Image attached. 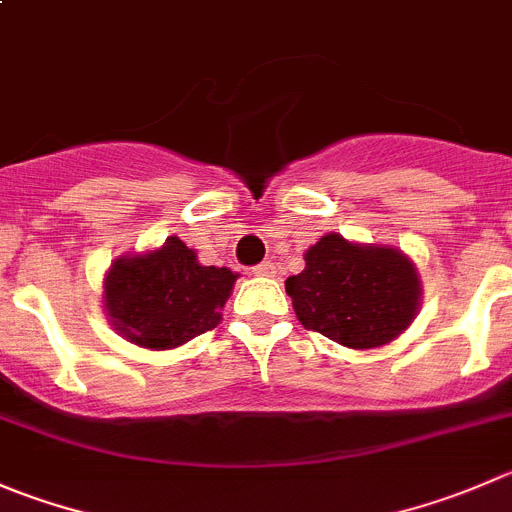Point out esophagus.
<instances>
[{
	"label": "esophagus",
	"mask_w": 512,
	"mask_h": 512,
	"mask_svg": "<svg viewBox=\"0 0 512 512\" xmlns=\"http://www.w3.org/2000/svg\"><path fill=\"white\" fill-rule=\"evenodd\" d=\"M252 275H257V277H275L277 275V265L272 260H265V262H260V265L252 267Z\"/></svg>",
	"instance_id": "34e87169"
}]
</instances>
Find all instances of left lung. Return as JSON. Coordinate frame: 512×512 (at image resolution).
Instances as JSON below:
<instances>
[{
	"instance_id": "8db88e82",
	"label": "left lung",
	"mask_w": 512,
	"mask_h": 512,
	"mask_svg": "<svg viewBox=\"0 0 512 512\" xmlns=\"http://www.w3.org/2000/svg\"><path fill=\"white\" fill-rule=\"evenodd\" d=\"M285 290L302 327L352 350L388 345L408 330L423 292L408 255L337 232L305 252V270L287 277Z\"/></svg>"
}]
</instances>
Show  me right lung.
<instances>
[{"label": "right lung", "instance_id": "obj_1", "mask_svg": "<svg viewBox=\"0 0 512 512\" xmlns=\"http://www.w3.org/2000/svg\"><path fill=\"white\" fill-rule=\"evenodd\" d=\"M237 275L197 262L180 237L145 255H122L104 277V310L124 340L170 350L217 327Z\"/></svg>", "mask_w": 512, "mask_h": 512}]
</instances>
